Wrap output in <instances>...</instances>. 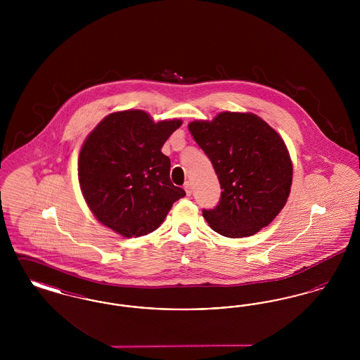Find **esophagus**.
Returning a JSON list of instances; mask_svg holds the SVG:
<instances>
[{
  "instance_id": "obj_1",
  "label": "esophagus",
  "mask_w": 360,
  "mask_h": 360,
  "mask_svg": "<svg viewBox=\"0 0 360 360\" xmlns=\"http://www.w3.org/2000/svg\"><path fill=\"white\" fill-rule=\"evenodd\" d=\"M184 188H185V191H186V194H188V195H191V193H193V186H191V182H186V184H185V186H184Z\"/></svg>"
}]
</instances>
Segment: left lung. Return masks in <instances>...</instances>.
I'll return each instance as SVG.
<instances>
[{
  "label": "left lung",
  "mask_w": 360,
  "mask_h": 360,
  "mask_svg": "<svg viewBox=\"0 0 360 360\" xmlns=\"http://www.w3.org/2000/svg\"><path fill=\"white\" fill-rule=\"evenodd\" d=\"M188 131L223 188L219 204L202 209L210 228L226 238H245L271 223L288 201L292 178L282 137L255 115L235 112L193 121Z\"/></svg>",
  "instance_id": "8db88e82"
}]
</instances>
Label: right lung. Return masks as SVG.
<instances>
[{"instance_id": "1", "label": "right lung", "mask_w": 360, "mask_h": 360, "mask_svg": "<svg viewBox=\"0 0 360 360\" xmlns=\"http://www.w3.org/2000/svg\"><path fill=\"white\" fill-rule=\"evenodd\" d=\"M181 120L154 122L143 110L105 117L87 136L78 178L98 221L125 238L151 233L185 197L170 181V158L160 150Z\"/></svg>"}]
</instances>
